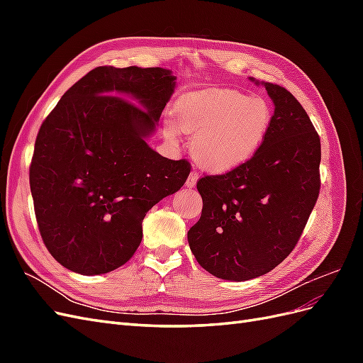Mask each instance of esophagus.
I'll return each instance as SVG.
<instances>
[{
    "label": "esophagus",
    "instance_id": "1",
    "mask_svg": "<svg viewBox=\"0 0 363 363\" xmlns=\"http://www.w3.org/2000/svg\"><path fill=\"white\" fill-rule=\"evenodd\" d=\"M196 180H199V174H196L195 171H192L191 174H189V177H188V180H186V188H195V184H196Z\"/></svg>",
    "mask_w": 363,
    "mask_h": 363
}]
</instances>
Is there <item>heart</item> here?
<instances>
[{"label": "heart", "instance_id": "obj_1", "mask_svg": "<svg viewBox=\"0 0 363 363\" xmlns=\"http://www.w3.org/2000/svg\"><path fill=\"white\" fill-rule=\"evenodd\" d=\"M174 113L177 124L164 121V138L177 142L179 128L194 135L191 155L208 171H228L251 160L265 144L274 119L263 98L216 87L183 95Z\"/></svg>", "mask_w": 363, "mask_h": 363}]
</instances>
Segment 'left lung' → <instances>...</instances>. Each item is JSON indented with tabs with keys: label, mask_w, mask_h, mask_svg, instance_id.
<instances>
[{
	"label": "left lung",
	"mask_w": 363,
	"mask_h": 363,
	"mask_svg": "<svg viewBox=\"0 0 363 363\" xmlns=\"http://www.w3.org/2000/svg\"><path fill=\"white\" fill-rule=\"evenodd\" d=\"M250 80L274 103L269 135L247 163L200 179L201 218L188 232L196 262L232 281L260 277L286 259L320 194L321 144L311 118L284 87Z\"/></svg>",
	"instance_id": "left-lung-1"
}]
</instances>
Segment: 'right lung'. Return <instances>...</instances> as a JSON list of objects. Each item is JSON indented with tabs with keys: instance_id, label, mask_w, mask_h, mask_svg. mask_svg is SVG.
Wrapping results in <instances>:
<instances>
[{
	"instance_id": "right-lung-1",
	"label": "right lung",
	"mask_w": 363,
	"mask_h": 363,
	"mask_svg": "<svg viewBox=\"0 0 363 363\" xmlns=\"http://www.w3.org/2000/svg\"><path fill=\"white\" fill-rule=\"evenodd\" d=\"M175 80L163 68L98 67L42 123L30 189L43 244L65 268L98 276L124 265L147 212L188 179L189 162L147 144Z\"/></svg>"
}]
</instances>
